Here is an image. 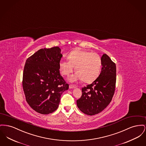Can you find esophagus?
Masks as SVG:
<instances>
[{"instance_id":"1","label":"esophagus","mask_w":146,"mask_h":146,"mask_svg":"<svg viewBox=\"0 0 146 146\" xmlns=\"http://www.w3.org/2000/svg\"><path fill=\"white\" fill-rule=\"evenodd\" d=\"M76 88V87L74 86H72V85H71V84L69 86L70 89H73V88Z\"/></svg>"}]
</instances>
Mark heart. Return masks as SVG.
Here are the masks:
<instances>
[{"mask_svg":"<svg viewBox=\"0 0 146 146\" xmlns=\"http://www.w3.org/2000/svg\"><path fill=\"white\" fill-rule=\"evenodd\" d=\"M68 59L60 60L59 68L63 75L68 76L75 66L77 72L70 77V82L82 80L84 82H91L99 76L102 67L99 54L76 50L70 53Z\"/></svg>","mask_w":146,"mask_h":146,"instance_id":"1","label":"heart"}]
</instances>
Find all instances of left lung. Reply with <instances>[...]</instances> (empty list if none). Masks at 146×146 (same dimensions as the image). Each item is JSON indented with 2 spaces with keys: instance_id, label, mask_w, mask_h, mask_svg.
<instances>
[{
  "instance_id": "obj_1",
  "label": "left lung",
  "mask_w": 146,
  "mask_h": 146,
  "mask_svg": "<svg viewBox=\"0 0 146 146\" xmlns=\"http://www.w3.org/2000/svg\"><path fill=\"white\" fill-rule=\"evenodd\" d=\"M101 59L102 68L99 76L82 88V94L77 100L78 109L87 115H95L103 111L111 101L115 92L116 65L106 54Z\"/></svg>"
}]
</instances>
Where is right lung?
I'll use <instances>...</instances> for the list:
<instances>
[{
    "instance_id": "add662e5",
    "label": "right lung",
    "mask_w": 146,
    "mask_h": 146,
    "mask_svg": "<svg viewBox=\"0 0 146 146\" xmlns=\"http://www.w3.org/2000/svg\"><path fill=\"white\" fill-rule=\"evenodd\" d=\"M62 56L60 48L54 46L39 49L26 61L23 80L26 100L40 114L55 111L62 93L69 88L60 74Z\"/></svg>"
}]
</instances>
